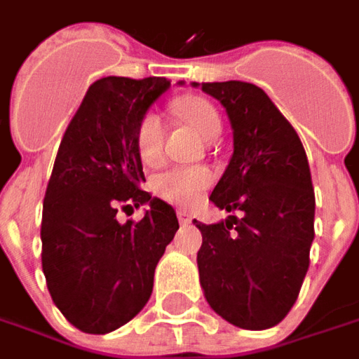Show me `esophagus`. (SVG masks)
Masks as SVG:
<instances>
[{
    "mask_svg": "<svg viewBox=\"0 0 359 359\" xmlns=\"http://www.w3.org/2000/svg\"><path fill=\"white\" fill-rule=\"evenodd\" d=\"M177 217H179V221L182 223V225H188V223L192 221V215H190V213H188V211H184V210L177 211Z\"/></svg>",
    "mask_w": 359,
    "mask_h": 359,
    "instance_id": "obj_1",
    "label": "esophagus"
}]
</instances>
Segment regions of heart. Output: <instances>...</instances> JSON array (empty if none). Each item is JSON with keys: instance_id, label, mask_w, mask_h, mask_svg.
<instances>
[{"instance_id": "obj_1", "label": "heart", "mask_w": 359, "mask_h": 359, "mask_svg": "<svg viewBox=\"0 0 359 359\" xmlns=\"http://www.w3.org/2000/svg\"><path fill=\"white\" fill-rule=\"evenodd\" d=\"M172 109L177 115L192 125L202 134L205 140L217 138L221 133V117H219L215 105L200 95H184L172 103ZM134 146L136 154L146 165L156 163L161 149H163V121L161 117L148 111L140 117L134 128ZM211 184L210 171L202 167H179L169 171L159 172L151 188L159 198L177 205H190L198 200L202 190Z\"/></svg>"}]
</instances>
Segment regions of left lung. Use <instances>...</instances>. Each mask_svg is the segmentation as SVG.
<instances>
[{
  "label": "left lung",
  "instance_id": "left-lung-1",
  "mask_svg": "<svg viewBox=\"0 0 359 359\" xmlns=\"http://www.w3.org/2000/svg\"><path fill=\"white\" fill-rule=\"evenodd\" d=\"M194 86H200L194 82ZM225 107L234 151L210 200L229 215L203 225L200 285L211 309L241 329L280 323L300 294L313 242L316 196L306 149L256 84L202 82Z\"/></svg>",
  "mask_w": 359,
  "mask_h": 359
}]
</instances>
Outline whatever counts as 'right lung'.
Wrapping results in <instances>:
<instances>
[{"instance_id": "1", "label": "right lung", "mask_w": 359, "mask_h": 359, "mask_svg": "<svg viewBox=\"0 0 359 359\" xmlns=\"http://www.w3.org/2000/svg\"><path fill=\"white\" fill-rule=\"evenodd\" d=\"M182 84V82H179ZM171 82L105 76L88 88L67 126L42 211V269L51 300L90 334L128 323L151 296L154 273L179 229L171 205L146 182L134 128ZM149 210L118 224V209Z\"/></svg>"}]
</instances>
